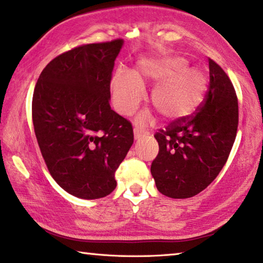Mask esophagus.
Wrapping results in <instances>:
<instances>
[{
    "instance_id": "esophagus-1",
    "label": "esophagus",
    "mask_w": 263,
    "mask_h": 263,
    "mask_svg": "<svg viewBox=\"0 0 263 263\" xmlns=\"http://www.w3.org/2000/svg\"><path fill=\"white\" fill-rule=\"evenodd\" d=\"M133 133H135V139H140L143 137H145L149 135V131L145 130V128L140 127V126H136L133 128Z\"/></svg>"
}]
</instances>
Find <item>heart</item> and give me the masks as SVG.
I'll return each instance as SVG.
<instances>
[{
    "instance_id": "b5f03b06",
    "label": "heart",
    "mask_w": 263,
    "mask_h": 263,
    "mask_svg": "<svg viewBox=\"0 0 263 263\" xmlns=\"http://www.w3.org/2000/svg\"><path fill=\"white\" fill-rule=\"evenodd\" d=\"M156 83L151 90L150 102L164 119L176 120L193 113L209 87L204 69L190 66L181 56L142 58L133 75L118 72L113 80V102L118 112L128 116L135 112L143 98V86ZM143 113L140 119H146Z\"/></svg>"
}]
</instances>
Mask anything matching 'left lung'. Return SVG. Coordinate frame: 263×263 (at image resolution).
<instances>
[{
    "mask_svg": "<svg viewBox=\"0 0 263 263\" xmlns=\"http://www.w3.org/2000/svg\"><path fill=\"white\" fill-rule=\"evenodd\" d=\"M210 86L197 112L156 132L160 151L151 163L157 190L174 199L204 191L227 163L238 126V101L230 79L209 58Z\"/></svg>",
    "mask_w": 263,
    "mask_h": 263,
    "instance_id": "obj_1",
    "label": "left lung"
}]
</instances>
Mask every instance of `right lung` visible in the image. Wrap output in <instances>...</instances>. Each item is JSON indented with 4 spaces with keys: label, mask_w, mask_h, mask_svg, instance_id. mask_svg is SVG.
<instances>
[{
    "label": "right lung",
    "mask_w": 263,
    "mask_h": 263,
    "mask_svg": "<svg viewBox=\"0 0 263 263\" xmlns=\"http://www.w3.org/2000/svg\"><path fill=\"white\" fill-rule=\"evenodd\" d=\"M124 40L87 44L52 59L40 73L32 119L51 176L69 194L99 199L133 144L130 121L109 106L114 61Z\"/></svg>",
    "instance_id": "1"
}]
</instances>
